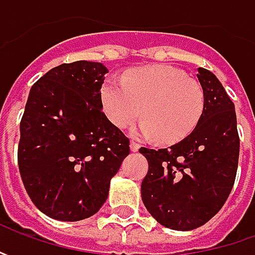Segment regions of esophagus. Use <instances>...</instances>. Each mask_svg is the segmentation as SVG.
Here are the masks:
<instances>
[{"label": "esophagus", "mask_w": 255, "mask_h": 255, "mask_svg": "<svg viewBox=\"0 0 255 255\" xmlns=\"http://www.w3.org/2000/svg\"><path fill=\"white\" fill-rule=\"evenodd\" d=\"M139 147H140V146H139V143H136V142H130V150H132V152H137V150H139Z\"/></svg>", "instance_id": "obj_1"}]
</instances>
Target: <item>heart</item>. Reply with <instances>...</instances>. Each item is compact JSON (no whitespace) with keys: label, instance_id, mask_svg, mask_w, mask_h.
<instances>
[{"label":"heart","instance_id":"1","mask_svg":"<svg viewBox=\"0 0 255 255\" xmlns=\"http://www.w3.org/2000/svg\"><path fill=\"white\" fill-rule=\"evenodd\" d=\"M204 102L200 84L167 65L136 68L101 88L103 113L115 128H126L142 113L136 133L162 143L186 139L200 122Z\"/></svg>","mask_w":255,"mask_h":255}]
</instances>
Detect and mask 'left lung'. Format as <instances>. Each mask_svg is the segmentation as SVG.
<instances>
[{"instance_id": "8db88e82", "label": "left lung", "mask_w": 255, "mask_h": 255, "mask_svg": "<svg viewBox=\"0 0 255 255\" xmlns=\"http://www.w3.org/2000/svg\"><path fill=\"white\" fill-rule=\"evenodd\" d=\"M204 112L196 129L169 149L140 147L149 170L142 200L162 226L197 229L214 217L230 194L237 174L240 137L234 103L216 75L199 68Z\"/></svg>"}]
</instances>
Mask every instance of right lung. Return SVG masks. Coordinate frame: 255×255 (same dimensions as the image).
<instances>
[{
	"mask_svg": "<svg viewBox=\"0 0 255 255\" xmlns=\"http://www.w3.org/2000/svg\"><path fill=\"white\" fill-rule=\"evenodd\" d=\"M108 68L76 61L52 68L28 96L18 167L29 199L48 217L79 221L98 213L129 139L102 112Z\"/></svg>",
	"mask_w": 255,
	"mask_h": 255,
	"instance_id": "obj_1",
	"label": "right lung"
}]
</instances>
